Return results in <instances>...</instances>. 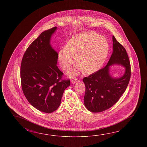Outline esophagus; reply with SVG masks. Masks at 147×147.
Returning <instances> with one entry per match:
<instances>
[{
	"label": "esophagus",
	"instance_id": "esophagus-1",
	"mask_svg": "<svg viewBox=\"0 0 147 147\" xmlns=\"http://www.w3.org/2000/svg\"><path fill=\"white\" fill-rule=\"evenodd\" d=\"M71 83L73 84V83H75V82H76L77 81V79L76 77H74V78H72V80H71Z\"/></svg>",
	"mask_w": 147,
	"mask_h": 147
}]
</instances>
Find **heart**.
Masks as SVG:
<instances>
[{"mask_svg": "<svg viewBox=\"0 0 147 147\" xmlns=\"http://www.w3.org/2000/svg\"><path fill=\"white\" fill-rule=\"evenodd\" d=\"M108 44L102 36L94 32H83L75 35L61 50L58 59L62 69L68 68L76 58V63L84 74L97 71L102 66L108 51ZM71 70L69 74H74Z\"/></svg>", "mask_w": 147, "mask_h": 147, "instance_id": "1", "label": "heart"}]
</instances>
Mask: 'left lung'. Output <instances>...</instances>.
Masks as SVG:
<instances>
[{
	"mask_svg": "<svg viewBox=\"0 0 147 147\" xmlns=\"http://www.w3.org/2000/svg\"><path fill=\"white\" fill-rule=\"evenodd\" d=\"M113 53L106 67L83 78L86 86L84 106L92 113L108 109L119 100L125 92L131 77V66L126 50L113 36ZM117 63L126 67L121 78H113L109 75V65Z\"/></svg>",
	"mask_w": 147,
	"mask_h": 147,
	"instance_id": "obj_1",
	"label": "left lung"
}]
</instances>
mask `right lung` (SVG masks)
<instances>
[{"label": "right lung", "instance_id": "obj_1", "mask_svg": "<svg viewBox=\"0 0 147 147\" xmlns=\"http://www.w3.org/2000/svg\"><path fill=\"white\" fill-rule=\"evenodd\" d=\"M54 27L42 32L26 50L20 66L22 91L35 108L53 113L60 105L70 79H63V72L57 66L58 54L50 45Z\"/></svg>", "mask_w": 147, "mask_h": 147}]
</instances>
